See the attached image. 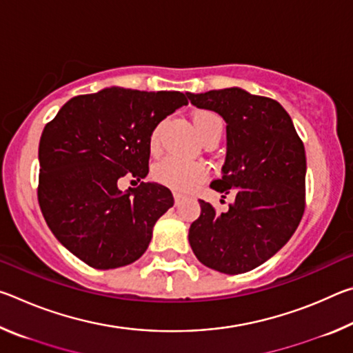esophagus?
<instances>
[{
  "mask_svg": "<svg viewBox=\"0 0 353 353\" xmlns=\"http://www.w3.org/2000/svg\"><path fill=\"white\" fill-rule=\"evenodd\" d=\"M172 194H174V201H176V204H179V202H181V201L185 198V196L181 193V191H174V193H172Z\"/></svg>",
  "mask_w": 353,
  "mask_h": 353,
  "instance_id": "1",
  "label": "esophagus"
}]
</instances>
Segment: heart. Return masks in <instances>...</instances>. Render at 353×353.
<instances>
[{"instance_id": "obj_1", "label": "heart", "mask_w": 353, "mask_h": 353, "mask_svg": "<svg viewBox=\"0 0 353 353\" xmlns=\"http://www.w3.org/2000/svg\"><path fill=\"white\" fill-rule=\"evenodd\" d=\"M193 126L201 139H204L207 134L213 130H223V121L214 112L199 110L193 115ZM152 151L159 146V130H154L149 141ZM207 166L201 162H188L177 157H168L163 162H160L154 170V176L168 187L181 191L191 190L196 185L201 183L207 177Z\"/></svg>"}]
</instances>
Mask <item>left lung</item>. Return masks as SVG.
<instances>
[{
	"instance_id": "1",
	"label": "left lung",
	"mask_w": 353,
	"mask_h": 353,
	"mask_svg": "<svg viewBox=\"0 0 353 353\" xmlns=\"http://www.w3.org/2000/svg\"><path fill=\"white\" fill-rule=\"evenodd\" d=\"M198 109L225 121L227 151L221 179L210 187L234 193L229 212L216 213L199 199L201 216L188 241L198 260L224 274H241L277 254L303 214L307 157L291 117L277 101L240 87L187 92Z\"/></svg>"
}]
</instances>
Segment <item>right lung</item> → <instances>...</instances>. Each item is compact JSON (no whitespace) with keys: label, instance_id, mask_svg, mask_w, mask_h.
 Instances as JSON below:
<instances>
[{"label":"right lung","instance_id":"obj_1","mask_svg":"<svg viewBox=\"0 0 353 353\" xmlns=\"http://www.w3.org/2000/svg\"><path fill=\"white\" fill-rule=\"evenodd\" d=\"M188 101L181 92L107 87L71 98L48 123L39 145V204L52 234L97 270L130 265L146 252L157 219L174 205L171 191L118 181L149 172L151 135Z\"/></svg>","mask_w":353,"mask_h":353}]
</instances>
